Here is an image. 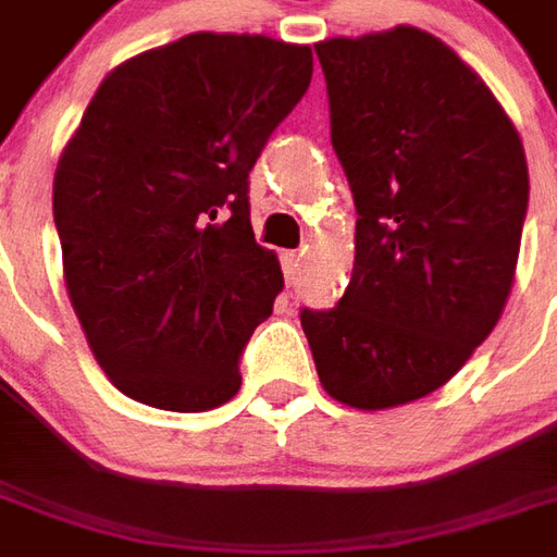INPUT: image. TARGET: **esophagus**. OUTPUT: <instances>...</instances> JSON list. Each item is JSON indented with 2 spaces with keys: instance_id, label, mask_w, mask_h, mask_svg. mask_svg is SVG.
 I'll list each match as a JSON object with an SVG mask.
<instances>
[{
  "instance_id": "1",
  "label": "esophagus",
  "mask_w": 557,
  "mask_h": 557,
  "mask_svg": "<svg viewBox=\"0 0 557 557\" xmlns=\"http://www.w3.org/2000/svg\"><path fill=\"white\" fill-rule=\"evenodd\" d=\"M283 274H286V283H295L298 274H301V253L298 250H286L283 253Z\"/></svg>"
}]
</instances>
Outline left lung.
<instances>
[{
  "mask_svg": "<svg viewBox=\"0 0 557 557\" xmlns=\"http://www.w3.org/2000/svg\"><path fill=\"white\" fill-rule=\"evenodd\" d=\"M355 196L337 307L301 310L315 373L351 409L450 382L510 295L528 211L522 139L490 86L414 26L315 44Z\"/></svg>",
  "mask_w": 557,
  "mask_h": 557,
  "instance_id": "8db88e82",
  "label": "left lung"
}]
</instances>
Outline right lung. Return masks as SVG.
<instances>
[{
  "mask_svg": "<svg viewBox=\"0 0 557 557\" xmlns=\"http://www.w3.org/2000/svg\"><path fill=\"white\" fill-rule=\"evenodd\" d=\"M313 50L196 32L113 67L53 178L67 298L125 397L166 411L230 403L283 289L250 226V182L301 101Z\"/></svg>",
  "mask_w": 557,
  "mask_h": 557,
  "instance_id": "right-lung-1",
  "label": "right lung"
}]
</instances>
